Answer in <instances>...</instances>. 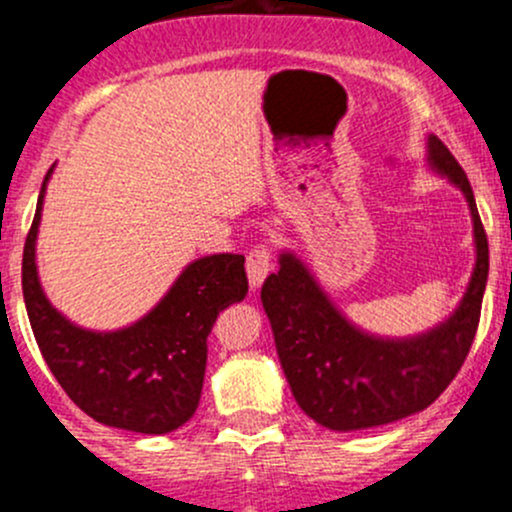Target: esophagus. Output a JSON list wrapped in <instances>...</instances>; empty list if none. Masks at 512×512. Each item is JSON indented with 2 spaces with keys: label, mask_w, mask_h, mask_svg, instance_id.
<instances>
[{
  "label": "esophagus",
  "mask_w": 512,
  "mask_h": 512,
  "mask_svg": "<svg viewBox=\"0 0 512 512\" xmlns=\"http://www.w3.org/2000/svg\"><path fill=\"white\" fill-rule=\"evenodd\" d=\"M247 280H250L252 287H260L265 282L267 272L272 270V252L267 245L252 247L250 255H247Z\"/></svg>",
  "instance_id": "obj_1"
}]
</instances>
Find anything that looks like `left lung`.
<instances>
[{"label": "left lung", "mask_w": 512, "mask_h": 512, "mask_svg": "<svg viewBox=\"0 0 512 512\" xmlns=\"http://www.w3.org/2000/svg\"><path fill=\"white\" fill-rule=\"evenodd\" d=\"M428 168L456 185L473 223L476 265L458 307L414 337H379L356 327L292 250L262 285L277 356L294 401L332 431H361L418 414L446 391L476 337L488 282V240L466 173L436 136L426 138Z\"/></svg>", "instance_id": "1"}]
</instances>
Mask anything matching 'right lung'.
<instances>
[{
    "label": "right lung",
    "instance_id": "add662e5",
    "mask_svg": "<svg viewBox=\"0 0 512 512\" xmlns=\"http://www.w3.org/2000/svg\"><path fill=\"white\" fill-rule=\"evenodd\" d=\"M51 173L54 165L41 185L22 260L24 304L41 356L69 399L94 421L146 436L175 431L198 409L215 319L245 299V257H198L156 307L128 327H79L49 302L36 270V237Z\"/></svg>",
    "mask_w": 512,
    "mask_h": 512
}]
</instances>
